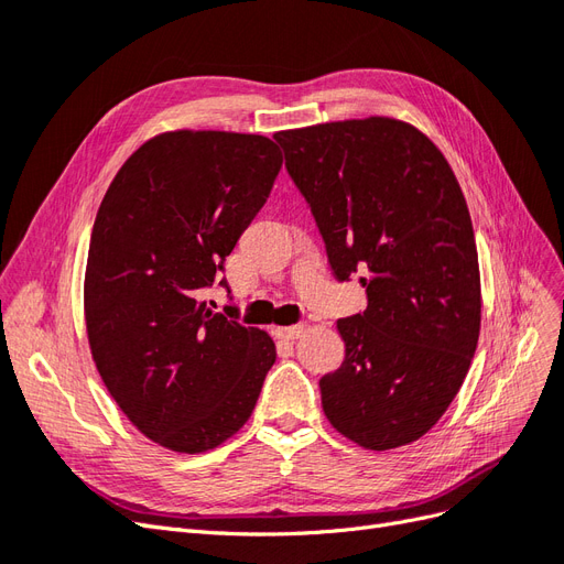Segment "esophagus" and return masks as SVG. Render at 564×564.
<instances>
[{"mask_svg":"<svg viewBox=\"0 0 564 564\" xmlns=\"http://www.w3.org/2000/svg\"><path fill=\"white\" fill-rule=\"evenodd\" d=\"M272 332H275V336H278V338L294 340V338H299V336L305 332V324H303V322H299V324H292V327H275Z\"/></svg>","mask_w":564,"mask_h":564,"instance_id":"34e87169","label":"esophagus"}]
</instances>
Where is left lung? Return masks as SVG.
Instances as JSON below:
<instances>
[{
  "label": "left lung",
  "mask_w": 564,
  "mask_h": 564,
  "mask_svg": "<svg viewBox=\"0 0 564 564\" xmlns=\"http://www.w3.org/2000/svg\"><path fill=\"white\" fill-rule=\"evenodd\" d=\"M315 218L336 280L365 313L338 319L344 365L319 379L334 429L367 449L429 433L480 336V268L464 193L435 143L390 117L272 135Z\"/></svg>",
  "instance_id": "8db88e82"
}]
</instances>
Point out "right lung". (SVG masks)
Segmentation results:
<instances>
[{"label": "right lung", "instance_id": "obj_1", "mask_svg": "<svg viewBox=\"0 0 564 564\" xmlns=\"http://www.w3.org/2000/svg\"><path fill=\"white\" fill-rule=\"evenodd\" d=\"M280 169L265 135L169 131L133 152L100 202L84 278L91 355L119 409L166 449L199 454L235 435L275 365L265 332L199 299Z\"/></svg>", "mask_w": 564, "mask_h": 564}]
</instances>
